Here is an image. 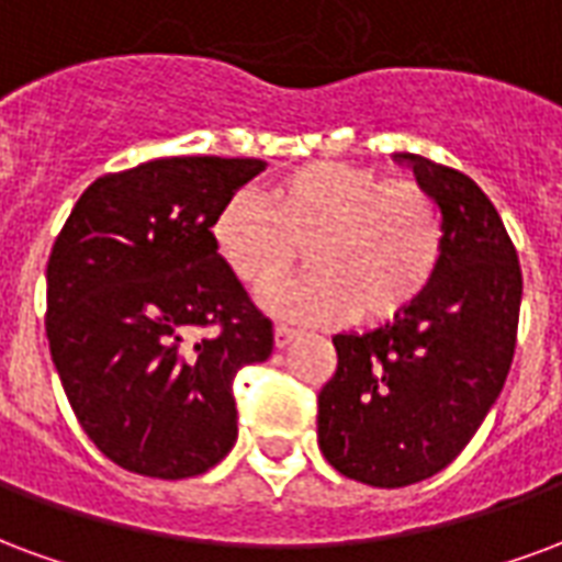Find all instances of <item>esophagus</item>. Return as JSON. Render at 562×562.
Segmentation results:
<instances>
[{"label": "esophagus", "mask_w": 562, "mask_h": 562, "mask_svg": "<svg viewBox=\"0 0 562 562\" xmlns=\"http://www.w3.org/2000/svg\"><path fill=\"white\" fill-rule=\"evenodd\" d=\"M296 335H299V331L290 329V326H276V347H278V350H284L286 344L293 341Z\"/></svg>", "instance_id": "esophagus-1"}]
</instances>
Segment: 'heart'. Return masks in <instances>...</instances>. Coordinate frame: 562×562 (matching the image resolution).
<instances>
[{"label": "heart", "mask_w": 562, "mask_h": 562, "mask_svg": "<svg viewBox=\"0 0 562 562\" xmlns=\"http://www.w3.org/2000/svg\"><path fill=\"white\" fill-rule=\"evenodd\" d=\"M218 260L260 305L299 323H386L413 308L443 266V212L416 182L356 164H308L266 191H239L209 227ZM310 248L314 277L271 284Z\"/></svg>", "instance_id": "obj_1"}]
</instances>
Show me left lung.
<instances>
[{"instance_id": "8db88e82", "label": "left lung", "mask_w": 562, "mask_h": 562, "mask_svg": "<svg viewBox=\"0 0 562 562\" xmlns=\"http://www.w3.org/2000/svg\"><path fill=\"white\" fill-rule=\"evenodd\" d=\"M437 200L443 266L395 321L341 331L338 368L317 398V443L341 476L404 488L470 443L509 374L521 266L485 191L452 167L395 155Z\"/></svg>"}]
</instances>
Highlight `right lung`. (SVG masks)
<instances>
[{
  "mask_svg": "<svg viewBox=\"0 0 562 562\" xmlns=\"http://www.w3.org/2000/svg\"><path fill=\"white\" fill-rule=\"evenodd\" d=\"M263 170L196 155L101 176L53 245V366L89 440L131 473L200 476L236 443L233 376L276 341L209 227Z\"/></svg>",
  "mask_w": 562,
  "mask_h": 562,
  "instance_id": "1",
  "label": "right lung"
}]
</instances>
